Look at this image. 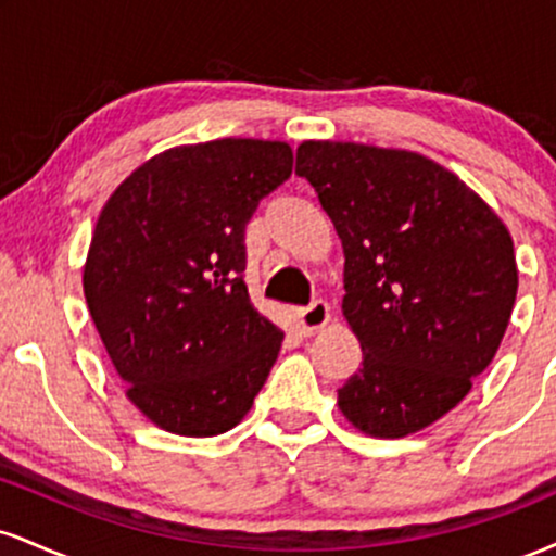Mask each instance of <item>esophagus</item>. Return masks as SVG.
Masks as SVG:
<instances>
[{"label":"esophagus","mask_w":556,"mask_h":556,"mask_svg":"<svg viewBox=\"0 0 556 556\" xmlns=\"http://www.w3.org/2000/svg\"><path fill=\"white\" fill-rule=\"evenodd\" d=\"M329 318L331 308L327 300H314V303L298 311V324L300 329H303V334H316V331H321L329 324Z\"/></svg>","instance_id":"esophagus-1"}]
</instances>
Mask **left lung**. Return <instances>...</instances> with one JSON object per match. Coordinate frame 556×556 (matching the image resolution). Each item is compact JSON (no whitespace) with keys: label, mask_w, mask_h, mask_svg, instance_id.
Segmentation results:
<instances>
[{"label":"left lung","mask_w":556,"mask_h":556,"mask_svg":"<svg viewBox=\"0 0 556 556\" xmlns=\"http://www.w3.org/2000/svg\"><path fill=\"white\" fill-rule=\"evenodd\" d=\"M295 175L344 248L342 314L363 366L337 389L363 433H416L496 355L518 295L507 227L460 177L413 151L305 140Z\"/></svg>","instance_id":"1"}]
</instances>
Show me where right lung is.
I'll return each mask as SVG.
<instances>
[{"label": "right lung", "mask_w": 556, "mask_h": 556, "mask_svg": "<svg viewBox=\"0 0 556 556\" xmlns=\"http://www.w3.org/2000/svg\"><path fill=\"white\" fill-rule=\"evenodd\" d=\"M292 175L279 140L180 146L138 167L96 222L83 292L127 397L159 429L238 426L285 334L253 308L245 225Z\"/></svg>", "instance_id": "1"}]
</instances>
